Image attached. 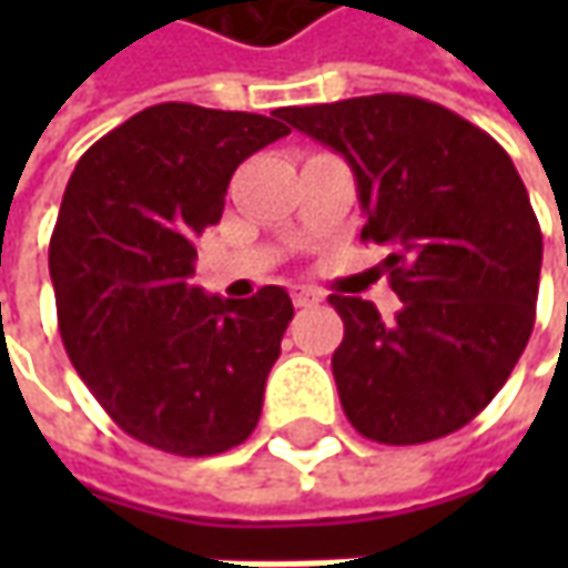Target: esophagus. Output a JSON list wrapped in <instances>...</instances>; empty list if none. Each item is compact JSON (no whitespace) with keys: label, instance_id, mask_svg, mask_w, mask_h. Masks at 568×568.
<instances>
[{"label":"esophagus","instance_id":"esophagus-1","mask_svg":"<svg viewBox=\"0 0 568 568\" xmlns=\"http://www.w3.org/2000/svg\"><path fill=\"white\" fill-rule=\"evenodd\" d=\"M291 296H294V306H316L318 300H322L318 291H313V287H303V284H296L294 291H291Z\"/></svg>","mask_w":568,"mask_h":568}]
</instances>
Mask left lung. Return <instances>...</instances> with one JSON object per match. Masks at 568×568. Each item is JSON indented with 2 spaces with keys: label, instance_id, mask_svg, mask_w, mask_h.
I'll return each instance as SVG.
<instances>
[{
  "label": "left lung",
  "instance_id": "1",
  "mask_svg": "<svg viewBox=\"0 0 568 568\" xmlns=\"http://www.w3.org/2000/svg\"><path fill=\"white\" fill-rule=\"evenodd\" d=\"M284 120L357 176L363 243L388 250L395 322L332 294V357L354 429L417 446L470 424L506 385L535 328L540 224L513 158L484 129L410 94L291 106Z\"/></svg>",
  "mask_w": 568,
  "mask_h": 568
}]
</instances>
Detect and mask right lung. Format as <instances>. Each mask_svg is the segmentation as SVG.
<instances>
[{
    "mask_svg": "<svg viewBox=\"0 0 568 568\" xmlns=\"http://www.w3.org/2000/svg\"><path fill=\"white\" fill-rule=\"evenodd\" d=\"M284 116L158 103L94 142L50 240L59 335L132 439L183 458L250 439L294 318L284 287H192V240L224 214L233 170L284 139Z\"/></svg>",
    "mask_w": 568,
    "mask_h": 568,
    "instance_id": "1",
    "label": "right lung"
}]
</instances>
